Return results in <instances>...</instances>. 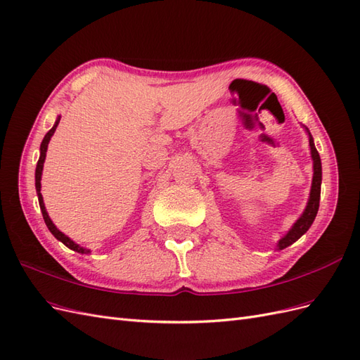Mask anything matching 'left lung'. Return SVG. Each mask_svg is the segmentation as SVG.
<instances>
[{"mask_svg":"<svg viewBox=\"0 0 360 360\" xmlns=\"http://www.w3.org/2000/svg\"><path fill=\"white\" fill-rule=\"evenodd\" d=\"M306 129V132L309 135V146H310V155H311V161H313V178H311V187H310V195L307 205L304 208L302 214L297 219V222L292 225V228L285 233L278 243H276V250H284V248L290 246L295 243L298 238L307 233V229L311 226L313 220H315L318 214V208H319V198H321V182H322V167H321V158L319 153L315 147V143H313V136L310 134L309 129L306 126H302Z\"/></svg>","mask_w":360,"mask_h":360,"instance_id":"left-lung-1","label":"left lung"}]
</instances>
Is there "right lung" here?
Segmentation results:
<instances>
[{"instance_id": "add662e5", "label": "right lung", "mask_w": 360, "mask_h": 360, "mask_svg": "<svg viewBox=\"0 0 360 360\" xmlns=\"http://www.w3.org/2000/svg\"><path fill=\"white\" fill-rule=\"evenodd\" d=\"M59 122H60V115H58L56 122H54L53 127H51L50 131L47 132V135L44 136V140H42V143H41V149H39V150H41V155H39L38 165H36V172H34V187H36V193H38V200H39V207H41V211H42V216H44V220H45V225H47V228L50 229V233H51L54 237H56L59 242H62V243L65 245L67 248H70V250L76 251V252H79V254H88V252H91L89 250H86V248H84V246L77 245L76 242H72L68 236H65V234H63L62 231H59V229L56 228V225L53 224V220L50 219V216H49V213H47V210H45L44 198H42V195H41V178H42V170H44L45 156H47L49 143H50V140H51L53 134L56 132V127H58Z\"/></svg>"}]
</instances>
